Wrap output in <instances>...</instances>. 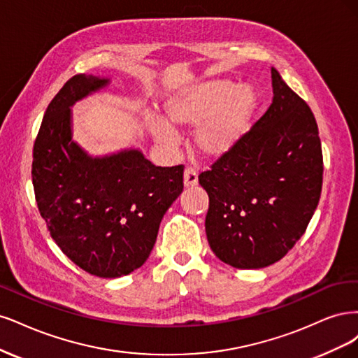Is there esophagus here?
Returning <instances> with one entry per match:
<instances>
[{
  "instance_id": "esophagus-1",
  "label": "esophagus",
  "mask_w": 358,
  "mask_h": 358,
  "mask_svg": "<svg viewBox=\"0 0 358 358\" xmlns=\"http://www.w3.org/2000/svg\"><path fill=\"white\" fill-rule=\"evenodd\" d=\"M198 186V172L193 168H187L184 171V187H194Z\"/></svg>"
}]
</instances>
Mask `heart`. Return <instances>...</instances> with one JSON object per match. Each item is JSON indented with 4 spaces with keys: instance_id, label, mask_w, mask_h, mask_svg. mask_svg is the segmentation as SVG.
<instances>
[{
    "instance_id": "b5f03b06",
    "label": "heart",
    "mask_w": 358,
    "mask_h": 358,
    "mask_svg": "<svg viewBox=\"0 0 358 358\" xmlns=\"http://www.w3.org/2000/svg\"><path fill=\"white\" fill-rule=\"evenodd\" d=\"M257 110L259 96L252 87L236 89L230 80H208L169 92L162 101V119L145 113L144 122L155 140L166 147L177 143L174 131L196 129V152L218 160L244 143Z\"/></svg>"
}]
</instances>
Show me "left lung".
I'll list each match as a JSON object with an SVG mask.
<instances>
[{
  "instance_id": "8db88e82",
  "label": "left lung",
  "mask_w": 358,
  "mask_h": 358,
  "mask_svg": "<svg viewBox=\"0 0 358 358\" xmlns=\"http://www.w3.org/2000/svg\"><path fill=\"white\" fill-rule=\"evenodd\" d=\"M273 99L235 152L199 176L210 196L205 232L214 255L238 269L282 259L320 201L322 153L308 103L272 68Z\"/></svg>"
}]
</instances>
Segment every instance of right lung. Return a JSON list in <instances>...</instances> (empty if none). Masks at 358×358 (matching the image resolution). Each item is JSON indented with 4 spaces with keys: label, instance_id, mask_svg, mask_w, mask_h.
Here are the masks:
<instances>
[{
    "label": "right lung",
    "instance_id": "add662e5",
    "mask_svg": "<svg viewBox=\"0 0 358 358\" xmlns=\"http://www.w3.org/2000/svg\"><path fill=\"white\" fill-rule=\"evenodd\" d=\"M111 78L78 74L49 103L32 155V184L53 241L78 268L119 278L141 268L182 192V165L156 166L140 148L92 156L73 138L74 103Z\"/></svg>",
    "mask_w": 358,
    "mask_h": 358
}]
</instances>
